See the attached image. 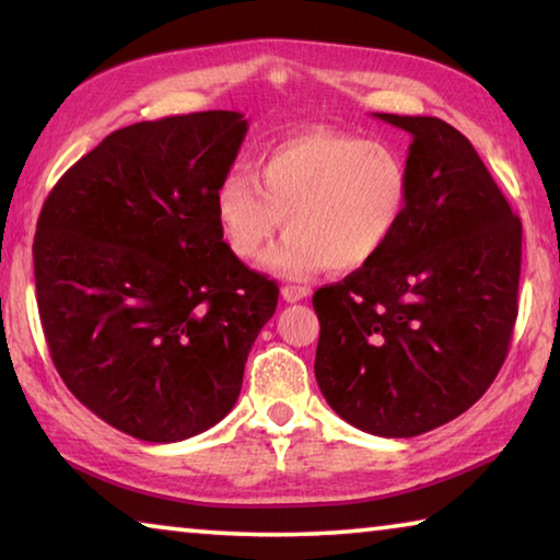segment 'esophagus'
<instances>
[{"label":"esophagus","mask_w":560,"mask_h":560,"mask_svg":"<svg viewBox=\"0 0 560 560\" xmlns=\"http://www.w3.org/2000/svg\"><path fill=\"white\" fill-rule=\"evenodd\" d=\"M281 296H283V301H289V304H296V301L308 296V289L296 287V283H287V287L281 289Z\"/></svg>","instance_id":"34e87169"}]
</instances>
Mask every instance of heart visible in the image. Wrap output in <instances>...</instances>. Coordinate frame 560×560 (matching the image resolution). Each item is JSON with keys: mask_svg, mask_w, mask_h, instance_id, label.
<instances>
[{"mask_svg": "<svg viewBox=\"0 0 560 560\" xmlns=\"http://www.w3.org/2000/svg\"><path fill=\"white\" fill-rule=\"evenodd\" d=\"M411 172L398 149L349 131H301L264 154L259 179L234 168L214 191L221 238L236 259L264 256L266 269L308 277L334 266L359 271L376 261L401 229Z\"/></svg>", "mask_w": 560, "mask_h": 560, "instance_id": "1", "label": "heart"}]
</instances>
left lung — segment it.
<instances>
[{"label": "left lung", "instance_id": "obj_1", "mask_svg": "<svg viewBox=\"0 0 560 560\" xmlns=\"http://www.w3.org/2000/svg\"><path fill=\"white\" fill-rule=\"evenodd\" d=\"M413 137L411 201L386 252L314 294V374L343 421L419 436L493 384L518 316L521 219L464 135L376 114Z\"/></svg>", "mask_w": 560, "mask_h": 560}]
</instances>
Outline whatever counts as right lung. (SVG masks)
I'll return each mask as SVG.
<instances>
[{
	"instance_id": "add662e5",
	"label": "right lung",
	"mask_w": 560,
	"mask_h": 560,
	"mask_svg": "<svg viewBox=\"0 0 560 560\" xmlns=\"http://www.w3.org/2000/svg\"><path fill=\"white\" fill-rule=\"evenodd\" d=\"M246 129L221 109L131 124L42 207L32 254L51 361L135 439L174 443L224 419L277 312V281L229 252L214 217Z\"/></svg>"
}]
</instances>
